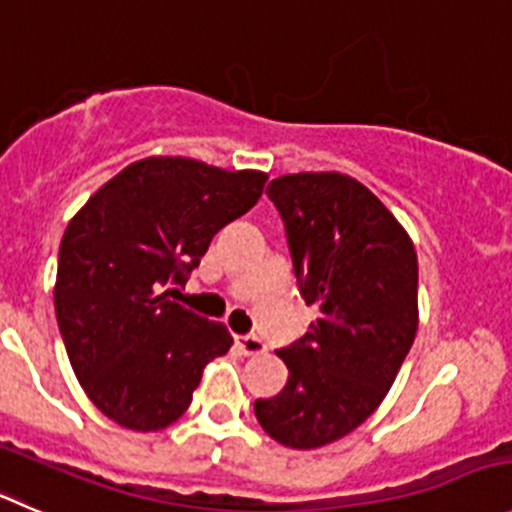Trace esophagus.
Here are the masks:
<instances>
[{"instance_id":"34e87169","label":"esophagus","mask_w":512,"mask_h":512,"mask_svg":"<svg viewBox=\"0 0 512 512\" xmlns=\"http://www.w3.org/2000/svg\"><path fill=\"white\" fill-rule=\"evenodd\" d=\"M238 349H241L246 357H259V354H266V344L261 342L259 337H253V334H246V337H236Z\"/></svg>"}]
</instances>
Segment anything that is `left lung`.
Instances as JSON below:
<instances>
[{"mask_svg":"<svg viewBox=\"0 0 512 512\" xmlns=\"http://www.w3.org/2000/svg\"><path fill=\"white\" fill-rule=\"evenodd\" d=\"M266 193L319 319L276 352L289 369L286 387L256 399L253 412L276 442L314 450L357 430L387 397L420 321L417 253L405 226L352 175H281Z\"/></svg>","mask_w":512,"mask_h":512,"instance_id":"8db88e82","label":"left lung"}]
</instances>
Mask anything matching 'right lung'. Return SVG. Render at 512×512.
Masks as SVG:
<instances>
[{"instance_id":"obj_1","label":"right lung","mask_w":512,"mask_h":512,"mask_svg":"<svg viewBox=\"0 0 512 512\" xmlns=\"http://www.w3.org/2000/svg\"><path fill=\"white\" fill-rule=\"evenodd\" d=\"M269 175L153 155L97 188L60 243L55 311L92 405L135 432L173 425L208 362L231 349L226 324L170 301L211 238L259 203Z\"/></svg>"}]
</instances>
